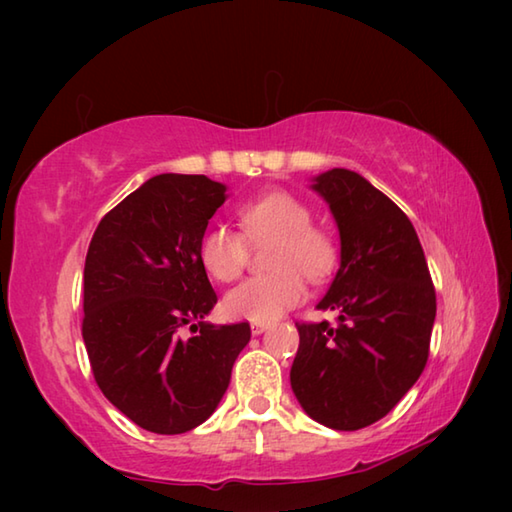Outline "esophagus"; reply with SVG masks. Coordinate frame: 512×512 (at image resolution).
<instances>
[{"mask_svg":"<svg viewBox=\"0 0 512 512\" xmlns=\"http://www.w3.org/2000/svg\"><path fill=\"white\" fill-rule=\"evenodd\" d=\"M268 325H270V323H262V321H253V323H250V332H253V334L257 336V334H262V332H266V330H268Z\"/></svg>","mask_w":512,"mask_h":512,"instance_id":"obj_1","label":"esophagus"}]
</instances>
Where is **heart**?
<instances>
[{"mask_svg": "<svg viewBox=\"0 0 512 512\" xmlns=\"http://www.w3.org/2000/svg\"><path fill=\"white\" fill-rule=\"evenodd\" d=\"M242 233L222 224L209 226L198 242L202 268L228 284L244 273L250 244H268V268L273 273L250 277L224 297L231 319L275 321L306 297L310 281L328 279L339 264V242L312 224L310 206L295 195L275 191L246 202L239 209Z\"/></svg>", "mask_w": 512, "mask_h": 512, "instance_id": "1", "label": "heart"}]
</instances>
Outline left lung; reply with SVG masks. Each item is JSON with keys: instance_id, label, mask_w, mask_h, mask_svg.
Segmentation results:
<instances>
[{"instance_id": "obj_1", "label": "left lung", "mask_w": 512, "mask_h": 512, "mask_svg": "<svg viewBox=\"0 0 512 512\" xmlns=\"http://www.w3.org/2000/svg\"><path fill=\"white\" fill-rule=\"evenodd\" d=\"M312 189L330 204L341 266L319 310L339 323H297L290 385L312 420L356 431L385 418L429 358L436 290L409 217L350 169H330Z\"/></svg>"}]
</instances>
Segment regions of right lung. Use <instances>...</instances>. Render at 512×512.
Instances as JSON below:
<instances>
[{
  "label": "right lung",
  "instance_id": "right-lung-1",
  "mask_svg": "<svg viewBox=\"0 0 512 512\" xmlns=\"http://www.w3.org/2000/svg\"><path fill=\"white\" fill-rule=\"evenodd\" d=\"M224 200L206 176L160 173L103 217L85 257L81 332L96 385L160 436L211 416L250 341L248 323L204 321L217 295L198 242Z\"/></svg>",
  "mask_w": 512,
  "mask_h": 512
}]
</instances>
